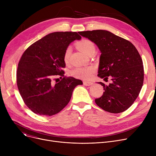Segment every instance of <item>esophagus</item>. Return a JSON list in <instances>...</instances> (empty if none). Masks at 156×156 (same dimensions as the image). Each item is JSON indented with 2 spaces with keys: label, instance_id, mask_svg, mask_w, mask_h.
Segmentation results:
<instances>
[{
  "label": "esophagus",
  "instance_id": "esophagus-1",
  "mask_svg": "<svg viewBox=\"0 0 156 156\" xmlns=\"http://www.w3.org/2000/svg\"><path fill=\"white\" fill-rule=\"evenodd\" d=\"M83 85L85 86H90L92 85V83L90 82V81H83Z\"/></svg>",
  "mask_w": 156,
  "mask_h": 156
}]
</instances>
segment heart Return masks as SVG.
Wrapping results in <instances>:
<instances>
[{"mask_svg": "<svg viewBox=\"0 0 156 156\" xmlns=\"http://www.w3.org/2000/svg\"><path fill=\"white\" fill-rule=\"evenodd\" d=\"M76 46L79 50L85 54L89 55L91 54H94L95 52V45L94 43L88 39H83L76 44ZM72 52L71 46H68L64 51L63 55V61L65 64H68L69 62L70 56ZM95 67L90 66L87 67H78L71 71V75L75 78L83 80H88L90 78L92 74L95 72Z\"/></svg>", "mask_w": 156, "mask_h": 156, "instance_id": "1", "label": "heart"}]
</instances>
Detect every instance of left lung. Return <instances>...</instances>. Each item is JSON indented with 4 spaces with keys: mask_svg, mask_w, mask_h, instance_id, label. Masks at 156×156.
<instances>
[{
    "mask_svg": "<svg viewBox=\"0 0 156 156\" xmlns=\"http://www.w3.org/2000/svg\"><path fill=\"white\" fill-rule=\"evenodd\" d=\"M94 42L101 52L98 76L112 83L103 86L102 95L95 99L96 104L111 113L127 110L136 99L143 86L144 71L142 59L129 41L102 30L80 31Z\"/></svg>",
    "mask_w": 156,
    "mask_h": 156,
    "instance_id": "obj_1",
    "label": "left lung"
}]
</instances>
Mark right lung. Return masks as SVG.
<instances>
[{
	"instance_id": "1",
	"label": "right lung",
	"mask_w": 156,
	"mask_h": 156,
	"mask_svg": "<svg viewBox=\"0 0 156 156\" xmlns=\"http://www.w3.org/2000/svg\"><path fill=\"white\" fill-rule=\"evenodd\" d=\"M77 32H54L37 41L23 54L18 63L16 81L27 107L40 116H51L69 103L74 88L82 81L64 76V51L70 43L80 40ZM63 77L54 84V77ZM56 82V81H55Z\"/></svg>"
}]
</instances>
